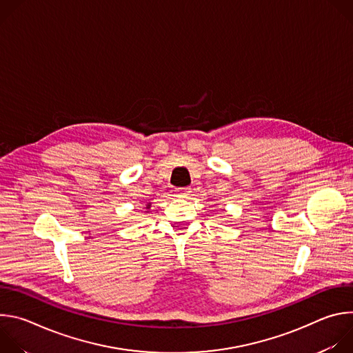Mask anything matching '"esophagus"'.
<instances>
[{
    "mask_svg": "<svg viewBox=\"0 0 353 353\" xmlns=\"http://www.w3.org/2000/svg\"><path fill=\"white\" fill-rule=\"evenodd\" d=\"M190 188H187V187H184V188H179V190H176V195L177 196H181V198H185V196H188L190 195Z\"/></svg>",
    "mask_w": 353,
    "mask_h": 353,
    "instance_id": "34e87169",
    "label": "esophagus"
}]
</instances>
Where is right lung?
I'll return each mask as SVG.
<instances>
[{"mask_svg": "<svg viewBox=\"0 0 353 353\" xmlns=\"http://www.w3.org/2000/svg\"><path fill=\"white\" fill-rule=\"evenodd\" d=\"M149 208H150V203H149V204H146V207H145V210H146V211H145V212H149Z\"/></svg>", "mask_w": 353, "mask_h": 353, "instance_id": "obj_1", "label": "right lung"}]
</instances>
